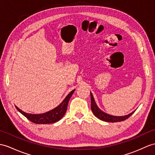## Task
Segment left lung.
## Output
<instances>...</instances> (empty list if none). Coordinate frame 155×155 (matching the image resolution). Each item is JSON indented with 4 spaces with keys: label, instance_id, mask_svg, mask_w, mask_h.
<instances>
[{
    "label": "left lung",
    "instance_id": "obj_1",
    "mask_svg": "<svg viewBox=\"0 0 155 155\" xmlns=\"http://www.w3.org/2000/svg\"><path fill=\"white\" fill-rule=\"evenodd\" d=\"M91 110L93 113V114L95 115L97 118L99 119L103 120L104 122H121L124 121L126 119H127L129 117L133 114V112L130 113V114L126 115V116H112L110 114H108L107 113L102 111L101 109L97 107V104L95 103V99H94L92 93H91Z\"/></svg>",
    "mask_w": 155,
    "mask_h": 155
}]
</instances>
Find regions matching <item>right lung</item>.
Returning <instances> with one entry per match:
<instances>
[{"label":"right lung","mask_w":155,"mask_h":155,"mask_svg":"<svg viewBox=\"0 0 155 155\" xmlns=\"http://www.w3.org/2000/svg\"><path fill=\"white\" fill-rule=\"evenodd\" d=\"M74 91L75 89L71 91L58 107H56L54 109H52V110L47 112L43 113V114H29V113H26L24 111H22L16 106V108L21 114H23L25 117H26V118L33 123L37 124H46L54 123L59 121V120L64 116L67 110L68 104L70 99L71 98V95H73Z\"/></svg>","instance_id":"add662e5"}]
</instances>
